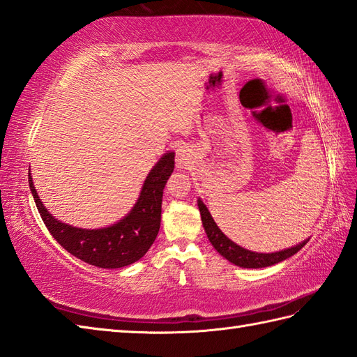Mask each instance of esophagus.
<instances>
[{"label": "esophagus", "mask_w": 357, "mask_h": 357, "mask_svg": "<svg viewBox=\"0 0 357 357\" xmlns=\"http://www.w3.org/2000/svg\"><path fill=\"white\" fill-rule=\"evenodd\" d=\"M192 159H193V151L192 149L187 146V144H179L178 149H176V165L179 170L187 169L188 165L192 164Z\"/></svg>", "instance_id": "34e87169"}]
</instances>
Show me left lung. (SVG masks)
Masks as SVG:
<instances>
[{
	"label": "left lung",
	"mask_w": 357,
	"mask_h": 357,
	"mask_svg": "<svg viewBox=\"0 0 357 357\" xmlns=\"http://www.w3.org/2000/svg\"><path fill=\"white\" fill-rule=\"evenodd\" d=\"M198 208L201 211V221L204 225V230L207 233V238L211 242V245L215 247L216 252L224 256L227 261H230L231 264L238 265V267L242 268H264V267H270V265H275L278 262H282L288 257L293 256L294 253H298L299 250L304 247L308 239L299 242L294 247L280 250V252L275 253H257L252 252V250H247L244 247H241L238 244H234L231 239H229L222 233V230L219 229L218 224L215 222V219L211 218L208 208L206 207V204L198 199Z\"/></svg>",
	"instance_id": "8db88e82"
}]
</instances>
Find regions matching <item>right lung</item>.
<instances>
[{"instance_id": "obj_1", "label": "right lung", "mask_w": 357, "mask_h": 357, "mask_svg": "<svg viewBox=\"0 0 357 357\" xmlns=\"http://www.w3.org/2000/svg\"><path fill=\"white\" fill-rule=\"evenodd\" d=\"M174 169V153L167 151L144 181L138 201L128 213L104 229H79L53 218L36 193L29 173V187L47 230L56 242L78 259L100 268H121L149 252L161 227L162 193Z\"/></svg>"}]
</instances>
